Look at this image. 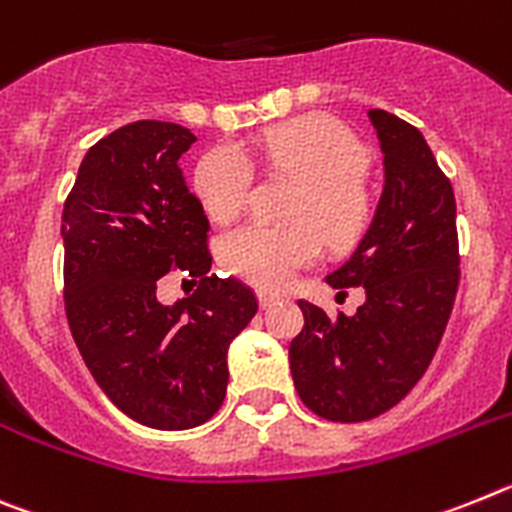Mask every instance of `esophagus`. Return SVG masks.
I'll return each mask as SVG.
<instances>
[{
	"label": "esophagus",
	"mask_w": 512,
	"mask_h": 512,
	"mask_svg": "<svg viewBox=\"0 0 512 512\" xmlns=\"http://www.w3.org/2000/svg\"><path fill=\"white\" fill-rule=\"evenodd\" d=\"M281 304V296H275V293H260V306L262 309H270V306Z\"/></svg>",
	"instance_id": "obj_1"
}]
</instances>
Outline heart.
<instances>
[{
	"mask_svg": "<svg viewBox=\"0 0 512 512\" xmlns=\"http://www.w3.org/2000/svg\"><path fill=\"white\" fill-rule=\"evenodd\" d=\"M260 159L273 172L299 180L291 193L286 224H247L221 242V262L231 275L262 291H281L330 250L361 242L373 216L366 188L368 151L337 118L311 113L268 128L257 141ZM193 188L208 216L229 221L244 211L252 190V167L237 146H213L198 159Z\"/></svg>",
	"mask_w": 512,
	"mask_h": 512,
	"instance_id": "heart-1",
	"label": "heart"
}]
</instances>
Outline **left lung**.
<instances>
[{
  "instance_id": "1",
  "label": "left lung",
  "mask_w": 512,
  "mask_h": 512,
  "mask_svg": "<svg viewBox=\"0 0 512 512\" xmlns=\"http://www.w3.org/2000/svg\"><path fill=\"white\" fill-rule=\"evenodd\" d=\"M381 154L384 190L353 255L327 283L366 301L353 317L330 319L299 301L304 330L288 348L301 402L332 422H361L410 394L433 361L456 288V198L422 133L386 110H368Z\"/></svg>"
}]
</instances>
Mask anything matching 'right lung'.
I'll use <instances>...</instances> for the list:
<instances>
[{"instance_id":"1","label":"right lung","mask_w":512,"mask_h":512,"mask_svg":"<svg viewBox=\"0 0 512 512\" xmlns=\"http://www.w3.org/2000/svg\"><path fill=\"white\" fill-rule=\"evenodd\" d=\"M193 141L177 123L118 128L84 154L61 219L79 353L118 410L157 430L195 428L219 412L226 350L257 314L252 288L208 275L211 224L177 164ZM170 269L202 283L164 307L156 286Z\"/></svg>"}]
</instances>
